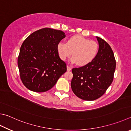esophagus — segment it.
Masks as SVG:
<instances>
[{
	"instance_id": "1",
	"label": "esophagus",
	"mask_w": 131,
	"mask_h": 131,
	"mask_svg": "<svg viewBox=\"0 0 131 131\" xmlns=\"http://www.w3.org/2000/svg\"><path fill=\"white\" fill-rule=\"evenodd\" d=\"M71 69H71V68L70 67V66H67V70L70 71V70H71Z\"/></svg>"
}]
</instances>
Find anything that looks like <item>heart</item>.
<instances>
[{"label":"heart","instance_id":"heart-1","mask_svg":"<svg viewBox=\"0 0 131 131\" xmlns=\"http://www.w3.org/2000/svg\"><path fill=\"white\" fill-rule=\"evenodd\" d=\"M99 50L97 42L78 35L69 38L66 43L60 42L57 46L58 55L62 60L66 61L72 54V62L81 66L91 63L96 58Z\"/></svg>","mask_w":131,"mask_h":131}]
</instances>
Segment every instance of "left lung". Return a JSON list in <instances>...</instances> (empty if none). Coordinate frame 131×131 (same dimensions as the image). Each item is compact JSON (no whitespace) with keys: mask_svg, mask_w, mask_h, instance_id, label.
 I'll return each mask as SVG.
<instances>
[{"mask_svg":"<svg viewBox=\"0 0 131 131\" xmlns=\"http://www.w3.org/2000/svg\"><path fill=\"white\" fill-rule=\"evenodd\" d=\"M96 38L99 50L96 58L88 65L72 69V89L84 100H95L103 96L113 81L116 69L111 46L101 38Z\"/></svg>","mask_w":131,"mask_h":131,"instance_id":"left-lung-1","label":"left lung"}]
</instances>
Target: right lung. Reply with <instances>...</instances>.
Wrapping results in <instances>:
<instances>
[{"label":"right lung","mask_w":131,"mask_h":131,"mask_svg":"<svg viewBox=\"0 0 131 131\" xmlns=\"http://www.w3.org/2000/svg\"><path fill=\"white\" fill-rule=\"evenodd\" d=\"M65 37L62 31L43 28L32 32L23 42L18 65L20 79L28 89L47 91L66 72V63L57 51L58 45Z\"/></svg>","instance_id":"obj_1"}]
</instances>
